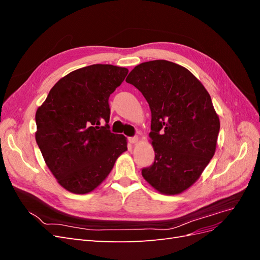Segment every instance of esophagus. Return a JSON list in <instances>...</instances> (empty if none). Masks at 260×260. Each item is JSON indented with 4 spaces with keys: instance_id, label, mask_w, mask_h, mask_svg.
Segmentation results:
<instances>
[{
    "instance_id": "34e87169",
    "label": "esophagus",
    "mask_w": 260,
    "mask_h": 260,
    "mask_svg": "<svg viewBox=\"0 0 260 260\" xmlns=\"http://www.w3.org/2000/svg\"><path fill=\"white\" fill-rule=\"evenodd\" d=\"M128 141H129V142H130L131 144L138 143V142H139V137H133V138H129V139H128Z\"/></svg>"
}]
</instances>
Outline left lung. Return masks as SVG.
I'll return each mask as SVG.
<instances>
[{
    "label": "left lung",
    "instance_id": "left-lung-1",
    "mask_svg": "<svg viewBox=\"0 0 260 260\" xmlns=\"http://www.w3.org/2000/svg\"><path fill=\"white\" fill-rule=\"evenodd\" d=\"M125 81L141 91L152 113L155 161L142 169L143 178L161 194L186 191L216 152L220 120L209 93L190 70L164 59L136 66Z\"/></svg>",
    "mask_w": 260,
    "mask_h": 260
}]
</instances>
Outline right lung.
I'll use <instances>...</instances> for the list:
<instances>
[{
    "label": "right lung",
    "mask_w": 260,
    "mask_h": 260,
    "mask_svg": "<svg viewBox=\"0 0 260 260\" xmlns=\"http://www.w3.org/2000/svg\"><path fill=\"white\" fill-rule=\"evenodd\" d=\"M129 70L82 67L59 79L36 113V141L46 166L65 190L90 193L127 151V138L109 131V95ZM107 122L105 126L101 123Z\"/></svg>",
    "instance_id": "obj_1"
}]
</instances>
